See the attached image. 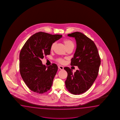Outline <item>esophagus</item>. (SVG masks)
Instances as JSON below:
<instances>
[{"instance_id": "obj_1", "label": "esophagus", "mask_w": 120, "mask_h": 120, "mask_svg": "<svg viewBox=\"0 0 120 120\" xmlns=\"http://www.w3.org/2000/svg\"><path fill=\"white\" fill-rule=\"evenodd\" d=\"M58 68L59 69H61V70H63V69H64V67L63 66H60V65H59L58 66Z\"/></svg>"}]
</instances>
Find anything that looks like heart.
Segmentation results:
<instances>
[{
  "label": "heart",
  "mask_w": 120,
  "mask_h": 120,
  "mask_svg": "<svg viewBox=\"0 0 120 120\" xmlns=\"http://www.w3.org/2000/svg\"><path fill=\"white\" fill-rule=\"evenodd\" d=\"M63 43H64V45L65 46L66 48L67 49L70 47H74V42L72 41L69 39H64L63 40ZM55 45V43L52 44L51 46V50H53L54 49V46ZM58 62H59L60 64H63L64 62V59H61V58H58V59L56 60Z\"/></svg>",
  "instance_id": "heart-1"
}]
</instances>
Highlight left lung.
<instances>
[{
	"mask_svg": "<svg viewBox=\"0 0 120 120\" xmlns=\"http://www.w3.org/2000/svg\"><path fill=\"white\" fill-rule=\"evenodd\" d=\"M68 36L74 37L76 41V49L71 65L78 66L79 69L73 73L69 67L64 68L68 73L66 87L72 94H80L87 91L97 79L100 58L94 42L84 34L76 32Z\"/></svg>",
	"mask_w": 120,
	"mask_h": 120,
	"instance_id": "left-lung-1",
	"label": "left lung"
}]
</instances>
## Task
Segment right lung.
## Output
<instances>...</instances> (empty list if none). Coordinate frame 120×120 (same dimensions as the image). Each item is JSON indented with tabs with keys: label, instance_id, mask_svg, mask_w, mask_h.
Masks as SVG:
<instances>
[{
	"label": "right lung",
	"instance_id": "add662e5",
	"mask_svg": "<svg viewBox=\"0 0 120 120\" xmlns=\"http://www.w3.org/2000/svg\"><path fill=\"white\" fill-rule=\"evenodd\" d=\"M62 37L38 32L31 36L21 49L19 55L20 75L33 92L41 94L51 89L58 67L54 64L45 66L41 60L50 54L51 45Z\"/></svg>",
	"mask_w": 120,
	"mask_h": 120
}]
</instances>
